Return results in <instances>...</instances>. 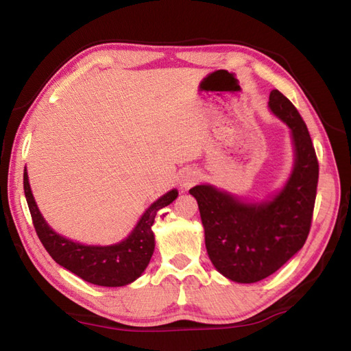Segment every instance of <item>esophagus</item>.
Listing matches in <instances>:
<instances>
[{
    "instance_id": "34e87169",
    "label": "esophagus",
    "mask_w": 351,
    "mask_h": 351,
    "mask_svg": "<svg viewBox=\"0 0 351 351\" xmlns=\"http://www.w3.org/2000/svg\"><path fill=\"white\" fill-rule=\"evenodd\" d=\"M199 179L200 176L197 172H194V170H186V172H184L181 176V184L185 186V189H189V186L197 182Z\"/></svg>"
}]
</instances>
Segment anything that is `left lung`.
Listing matches in <instances>:
<instances>
[{
	"mask_svg": "<svg viewBox=\"0 0 351 351\" xmlns=\"http://www.w3.org/2000/svg\"><path fill=\"white\" fill-rule=\"evenodd\" d=\"M269 108L291 130L296 161L281 193L266 203H243L210 185H195L210 262L236 282H257L304 247L311 230L319 182V160L311 136L293 103L278 89L269 94Z\"/></svg>",
	"mask_w": 351,
	"mask_h": 351,
	"instance_id": "left-lung-1",
	"label": "left lung"
}]
</instances>
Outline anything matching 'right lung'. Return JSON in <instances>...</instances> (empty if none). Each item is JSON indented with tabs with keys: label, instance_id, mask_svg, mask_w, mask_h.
<instances>
[{
	"label": "right lung",
	"instance_id": "add662e5",
	"mask_svg": "<svg viewBox=\"0 0 351 351\" xmlns=\"http://www.w3.org/2000/svg\"><path fill=\"white\" fill-rule=\"evenodd\" d=\"M23 190L32 224L49 256L82 280L103 287L125 286L142 275L156 247L151 229L154 219L161 208L178 197V191L172 190L154 202L125 241L109 247H88L62 238L46 224L32 197L27 170H23Z\"/></svg>",
	"mask_w": 351,
	"mask_h": 351
}]
</instances>
